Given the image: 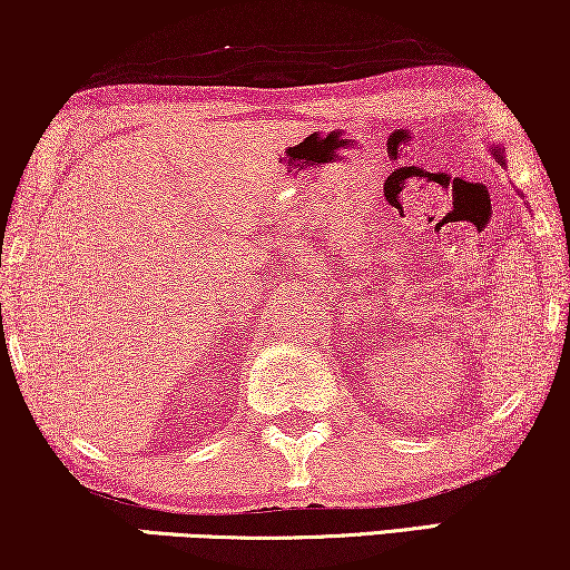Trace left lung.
<instances>
[{
    "label": "left lung",
    "instance_id": "left-lung-1",
    "mask_svg": "<svg viewBox=\"0 0 570 570\" xmlns=\"http://www.w3.org/2000/svg\"><path fill=\"white\" fill-rule=\"evenodd\" d=\"M501 163H503V160H501Z\"/></svg>",
    "mask_w": 570,
    "mask_h": 570
}]
</instances>
